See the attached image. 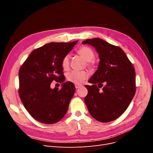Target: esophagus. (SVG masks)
I'll return each instance as SVG.
<instances>
[{
  "label": "esophagus",
  "instance_id": "34e87169",
  "mask_svg": "<svg viewBox=\"0 0 153 153\" xmlns=\"http://www.w3.org/2000/svg\"><path fill=\"white\" fill-rule=\"evenodd\" d=\"M75 85L76 89H78V88H80V87H81L82 86L81 84H75Z\"/></svg>",
  "mask_w": 153,
  "mask_h": 153
}]
</instances>
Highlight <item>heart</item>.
Here are the masks:
<instances>
[{
	"mask_svg": "<svg viewBox=\"0 0 153 153\" xmlns=\"http://www.w3.org/2000/svg\"><path fill=\"white\" fill-rule=\"evenodd\" d=\"M78 53L84 58L86 61L89 62L88 66L92 67L91 61L94 58V53L92 50L88 47H81L78 50ZM61 66L64 70L69 69V55L68 54L64 56L61 61ZM88 78V73L85 71H72L67 75L68 81L75 84H81Z\"/></svg>",
	"mask_w": 153,
	"mask_h": 153,
	"instance_id": "1",
	"label": "heart"
}]
</instances>
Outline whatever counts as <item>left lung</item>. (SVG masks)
<instances>
[{"instance_id":"1","label":"left lung","mask_w":153,"mask_h":153,"mask_svg":"<svg viewBox=\"0 0 153 153\" xmlns=\"http://www.w3.org/2000/svg\"><path fill=\"white\" fill-rule=\"evenodd\" d=\"M99 54L98 68L85 85L88 94L84 101L90 114L97 121H114L126 111L135 94V72L124 51L100 38L88 39ZM103 87L102 90L99 88Z\"/></svg>"}]
</instances>
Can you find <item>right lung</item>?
<instances>
[{"mask_svg":"<svg viewBox=\"0 0 153 153\" xmlns=\"http://www.w3.org/2000/svg\"><path fill=\"white\" fill-rule=\"evenodd\" d=\"M77 42L46 44L32 51L21 66L18 93L25 109L36 121L54 124L66 115L75 87L71 82L64 83L61 61ZM53 80L63 83L61 90L50 87Z\"/></svg>","mask_w":153,"mask_h":153,"instance_id":"1","label":"right lung"}]
</instances>
